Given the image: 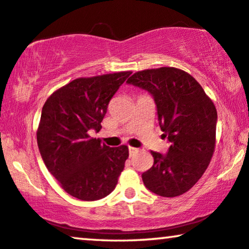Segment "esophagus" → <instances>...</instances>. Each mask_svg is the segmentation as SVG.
Here are the masks:
<instances>
[{"mask_svg":"<svg viewBox=\"0 0 249 249\" xmlns=\"http://www.w3.org/2000/svg\"><path fill=\"white\" fill-rule=\"evenodd\" d=\"M128 152H129V157H133V156H135L136 153L139 152V149L132 148V146H129V148H128Z\"/></svg>","mask_w":249,"mask_h":249,"instance_id":"esophagus-1","label":"esophagus"}]
</instances>
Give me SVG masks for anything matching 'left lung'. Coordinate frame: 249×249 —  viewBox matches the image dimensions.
Wrapping results in <instances>:
<instances>
[{"label":"left lung","mask_w":249,"mask_h":249,"mask_svg":"<svg viewBox=\"0 0 249 249\" xmlns=\"http://www.w3.org/2000/svg\"><path fill=\"white\" fill-rule=\"evenodd\" d=\"M126 82L153 97L162 135L170 142L166 155L151 151L155 161L142 174L143 183L163 197L186 193L204 174L214 152V104L193 76L176 68L139 71Z\"/></svg>","instance_id":"left-lung-1"}]
</instances>
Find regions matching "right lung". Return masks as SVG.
I'll return each mask as SVG.
<instances>
[{"instance_id":"1","label":"right lung","mask_w":249,"mask_h":249,"mask_svg":"<svg viewBox=\"0 0 249 249\" xmlns=\"http://www.w3.org/2000/svg\"><path fill=\"white\" fill-rule=\"evenodd\" d=\"M132 72L79 78L56 90L41 109L37 143L45 166L63 190L82 201L110 194L128 158V148H109L91 138L108 104Z\"/></svg>"}]
</instances>
